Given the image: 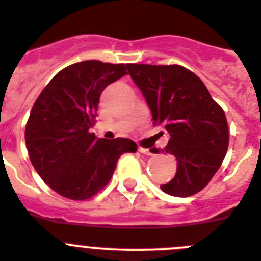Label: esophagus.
Segmentation results:
<instances>
[{
    "label": "esophagus",
    "instance_id": "esophagus-1",
    "mask_svg": "<svg viewBox=\"0 0 261 261\" xmlns=\"http://www.w3.org/2000/svg\"><path fill=\"white\" fill-rule=\"evenodd\" d=\"M138 151H139L140 153H144V155H148V156L152 155V152H151L148 148H144V147H139V148H138Z\"/></svg>",
    "mask_w": 261,
    "mask_h": 261
}]
</instances>
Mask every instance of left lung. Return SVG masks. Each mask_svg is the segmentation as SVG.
Returning a JSON list of instances; mask_svg holds the SVG:
<instances>
[{
  "label": "left lung",
  "instance_id": "left-lung-1",
  "mask_svg": "<svg viewBox=\"0 0 261 261\" xmlns=\"http://www.w3.org/2000/svg\"><path fill=\"white\" fill-rule=\"evenodd\" d=\"M151 109L153 126L169 134L165 152L177 160V172L164 193L189 197L209 184L228 148V126L198 76L181 65L126 64ZM151 152L158 153L156 148Z\"/></svg>",
  "mask_w": 261,
  "mask_h": 261
}]
</instances>
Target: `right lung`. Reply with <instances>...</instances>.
Wrapping results in <instances>:
<instances>
[{
  "instance_id": "obj_1",
  "label": "right lung",
  "mask_w": 261,
  "mask_h": 261,
  "mask_svg": "<svg viewBox=\"0 0 261 261\" xmlns=\"http://www.w3.org/2000/svg\"><path fill=\"white\" fill-rule=\"evenodd\" d=\"M124 64L87 60L64 68L36 98L24 139L31 164L56 193L83 201L108 185L119 156L137 152L127 138L98 139L94 124L99 96L127 74Z\"/></svg>"
}]
</instances>
